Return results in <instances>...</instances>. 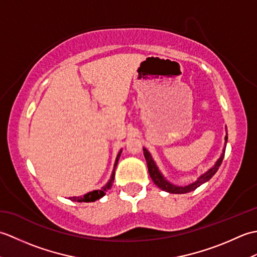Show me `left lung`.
<instances>
[{"label": "left lung", "mask_w": 257, "mask_h": 257, "mask_svg": "<svg viewBox=\"0 0 257 257\" xmlns=\"http://www.w3.org/2000/svg\"><path fill=\"white\" fill-rule=\"evenodd\" d=\"M225 132H226L225 144H224V147H223L222 154H221L219 159L215 161L214 165H213L210 169H207V170L204 173H202L201 176L195 180V181L191 182L187 185H176V184L171 183L170 181H168L166 177L163 176L162 172L160 171V169L158 168L155 160L152 159V156H151L150 152L144 147V148H143L144 149V155H145V158H146L147 166H148V171H149V174H150V177L152 179V181L155 182V184L157 185L158 188H160L161 190L166 191V192L174 193V194H183V193L191 192V191H194L196 188H199L201 184H203V183L209 181V180L216 173V171L219 170V168H220L221 163L223 161V158H224L225 148H226V144H227V130H225Z\"/></svg>", "instance_id": "obj_1"}]
</instances>
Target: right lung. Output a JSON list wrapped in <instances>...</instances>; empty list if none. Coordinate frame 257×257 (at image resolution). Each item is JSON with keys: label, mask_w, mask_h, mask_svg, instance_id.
Wrapping results in <instances>:
<instances>
[{"label": "right lung", "mask_w": 257, "mask_h": 257, "mask_svg": "<svg viewBox=\"0 0 257 257\" xmlns=\"http://www.w3.org/2000/svg\"><path fill=\"white\" fill-rule=\"evenodd\" d=\"M121 152H122V149L118 152L116 160H114V163H113V169H112L110 179L108 180L107 183H106L105 185H103V187H101L100 189H98V190L90 191V192L86 193V194L81 195V196H70L69 199L72 200V201H74V202H95V201H97V200L101 199L102 196L106 194L107 191L111 188V185H112V183H113V180H114V170H116L117 163H118V160H119V158H120V155H121Z\"/></svg>", "instance_id": "right-lung-1"}]
</instances>
